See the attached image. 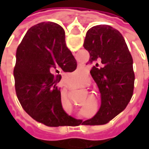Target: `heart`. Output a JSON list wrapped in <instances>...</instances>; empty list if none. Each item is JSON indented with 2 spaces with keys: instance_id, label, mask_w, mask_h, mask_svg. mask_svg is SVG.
<instances>
[{
  "instance_id": "obj_1",
  "label": "heart",
  "mask_w": 149,
  "mask_h": 149,
  "mask_svg": "<svg viewBox=\"0 0 149 149\" xmlns=\"http://www.w3.org/2000/svg\"><path fill=\"white\" fill-rule=\"evenodd\" d=\"M87 80H88L87 77H81L80 79H79V82H80V83H81V84H84L85 81H87Z\"/></svg>"
}]
</instances>
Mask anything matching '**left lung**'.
Instances as JSON below:
<instances>
[{"label": "left lung", "instance_id": "1", "mask_svg": "<svg viewBox=\"0 0 149 149\" xmlns=\"http://www.w3.org/2000/svg\"><path fill=\"white\" fill-rule=\"evenodd\" d=\"M84 48L89 52L88 64H95L90 73L101 94L99 111L88 125H104L125 109L134 88L133 61L127 44L117 29L100 24L88 29ZM97 62L102 64L98 68Z\"/></svg>", "mask_w": 149, "mask_h": 149}]
</instances>
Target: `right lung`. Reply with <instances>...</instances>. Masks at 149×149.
<instances>
[{
  "mask_svg": "<svg viewBox=\"0 0 149 149\" xmlns=\"http://www.w3.org/2000/svg\"><path fill=\"white\" fill-rule=\"evenodd\" d=\"M76 68L61 25L48 21L31 27L17 49L13 70L16 93L23 109L46 126L72 125L75 119L63 109L58 83L60 73Z\"/></svg>",
  "mask_w": 149,
  "mask_h": 149,
  "instance_id": "add662e5",
  "label": "right lung"
}]
</instances>
